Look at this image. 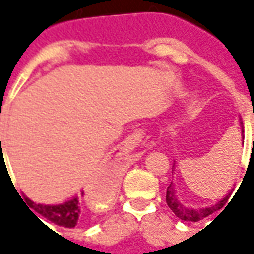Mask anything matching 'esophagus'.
<instances>
[{
  "instance_id": "esophagus-1",
  "label": "esophagus",
  "mask_w": 254,
  "mask_h": 254,
  "mask_svg": "<svg viewBox=\"0 0 254 254\" xmlns=\"http://www.w3.org/2000/svg\"><path fill=\"white\" fill-rule=\"evenodd\" d=\"M141 138H143V136H141V133L140 132L133 133V134H130L129 137L125 138V140L118 145V148H120V151L124 152V154H125V152H130V151H133V149L137 147L138 143L141 141Z\"/></svg>"
}]
</instances>
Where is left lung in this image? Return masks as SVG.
Wrapping results in <instances>:
<instances>
[{"mask_svg":"<svg viewBox=\"0 0 254 254\" xmlns=\"http://www.w3.org/2000/svg\"><path fill=\"white\" fill-rule=\"evenodd\" d=\"M242 133H244V129H242ZM174 169H176V163L173 165V170ZM229 197L230 191L223 198H219L218 201L212 204V205H207V207H187L177 197L176 188L173 185V182L167 187V190H166V202H167L169 208L174 212L177 218L181 219V220H185V222H198V220L212 215V213L223 208L224 204L229 200Z\"/></svg>","mask_w":254,"mask_h":254,"instance_id":"1","label":"left lung"}]
</instances>
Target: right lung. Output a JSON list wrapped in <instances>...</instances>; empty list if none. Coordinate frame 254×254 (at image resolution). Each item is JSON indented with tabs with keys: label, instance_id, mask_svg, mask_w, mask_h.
<instances>
[{
	"label": "right lung",
	"instance_id": "1",
	"mask_svg": "<svg viewBox=\"0 0 254 254\" xmlns=\"http://www.w3.org/2000/svg\"><path fill=\"white\" fill-rule=\"evenodd\" d=\"M83 196V191H81ZM25 201L28 202L35 212L42 215L43 218L50 220L52 223L57 226H63L66 229H73L74 226H77L80 220V201L78 196H74L70 200L63 202V204H56V205H49V204H39L30 200L28 197H25Z\"/></svg>",
	"mask_w": 254,
	"mask_h": 254
}]
</instances>
